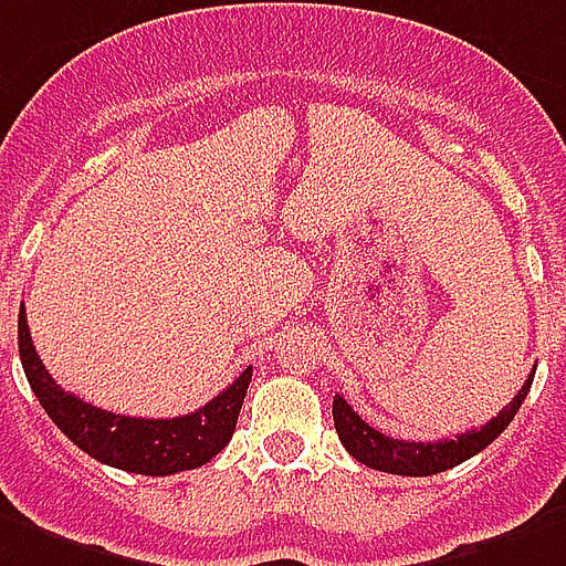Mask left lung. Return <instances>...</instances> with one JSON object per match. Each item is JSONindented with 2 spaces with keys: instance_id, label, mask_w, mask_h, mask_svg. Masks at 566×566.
<instances>
[{
  "instance_id": "left-lung-1",
  "label": "left lung",
  "mask_w": 566,
  "mask_h": 566,
  "mask_svg": "<svg viewBox=\"0 0 566 566\" xmlns=\"http://www.w3.org/2000/svg\"><path fill=\"white\" fill-rule=\"evenodd\" d=\"M531 380H534V375H528V380L522 384L516 399L510 401L504 411L492 417L485 426L471 429V432L464 434H455V438H443V441L422 443L389 438V434L371 429L342 396L333 399V420H336L338 441L345 443L347 453L354 455L357 462L366 464V468H375V471H384V474L432 476L447 471V468L468 462L471 455H476L495 441L497 434L513 422L518 408H522V401H525L531 389Z\"/></svg>"
}]
</instances>
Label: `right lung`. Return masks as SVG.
<instances>
[{
  "label": "right lung",
  "mask_w": 566,
  "mask_h": 566,
  "mask_svg": "<svg viewBox=\"0 0 566 566\" xmlns=\"http://www.w3.org/2000/svg\"><path fill=\"white\" fill-rule=\"evenodd\" d=\"M17 345H20V363L27 371L29 387L50 420L60 426L62 434L92 459L146 476L191 471L207 464L212 455H219L237 429L251 380V368H245L240 378L228 389H221L200 411L174 420H140V417H123L95 408L90 401L77 399L74 392H65L50 378L29 336L27 308H20L17 317Z\"/></svg>",
  "instance_id": "right-lung-1"
}]
</instances>
